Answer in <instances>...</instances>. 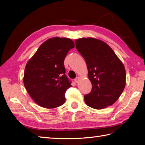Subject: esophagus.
Returning <instances> with one entry per match:
<instances>
[{
	"instance_id": "1",
	"label": "esophagus",
	"mask_w": 145,
	"mask_h": 145,
	"mask_svg": "<svg viewBox=\"0 0 145 145\" xmlns=\"http://www.w3.org/2000/svg\"><path fill=\"white\" fill-rule=\"evenodd\" d=\"M80 77H78V76H77V77H76V78H75V82L76 83H78L79 81H80Z\"/></svg>"
}]
</instances>
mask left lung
I'll return each instance as SVG.
<instances>
[{"mask_svg": "<svg viewBox=\"0 0 145 145\" xmlns=\"http://www.w3.org/2000/svg\"><path fill=\"white\" fill-rule=\"evenodd\" d=\"M75 43L87 63L92 85L90 93L84 96L85 103L98 110L112 105L125 87L123 64L110 46L100 40L82 38Z\"/></svg>", "mask_w": 145, "mask_h": 145, "instance_id": "left-lung-1", "label": "left lung"}]
</instances>
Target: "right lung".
I'll list each match as a JSON object with an SVG mask.
<instances>
[{
    "mask_svg": "<svg viewBox=\"0 0 145 145\" xmlns=\"http://www.w3.org/2000/svg\"><path fill=\"white\" fill-rule=\"evenodd\" d=\"M74 47V43L70 39H49L27 62L24 84L39 106L54 108L65 102V93L72 85L65 75L64 60Z\"/></svg>",
    "mask_w": 145,
    "mask_h": 145,
    "instance_id": "add662e5",
    "label": "right lung"
}]
</instances>
